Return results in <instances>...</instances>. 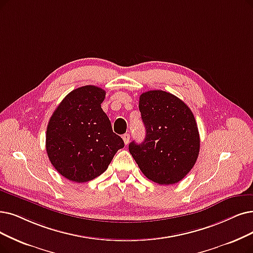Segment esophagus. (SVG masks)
I'll return each instance as SVG.
<instances>
[{
  "label": "esophagus",
  "instance_id": "34e87169",
  "mask_svg": "<svg viewBox=\"0 0 253 253\" xmlns=\"http://www.w3.org/2000/svg\"><path fill=\"white\" fill-rule=\"evenodd\" d=\"M123 139H124V142H125V144L126 145H127L128 144V141H129V134H124L123 135Z\"/></svg>",
  "mask_w": 253,
  "mask_h": 253
}]
</instances>
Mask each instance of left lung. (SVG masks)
<instances>
[{
  "mask_svg": "<svg viewBox=\"0 0 253 253\" xmlns=\"http://www.w3.org/2000/svg\"><path fill=\"white\" fill-rule=\"evenodd\" d=\"M139 110L146 129L142 143L128 150L143 174L160 185H173L193 168L200 139L195 117L178 97L163 90L140 95Z\"/></svg>",
  "mask_w": 253,
  "mask_h": 253,
  "instance_id": "obj_1",
  "label": "left lung"
}]
</instances>
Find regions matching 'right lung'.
<instances>
[{
  "instance_id": "add662e5",
  "label": "right lung",
  "mask_w": 253,
  "mask_h": 253,
  "mask_svg": "<svg viewBox=\"0 0 253 253\" xmlns=\"http://www.w3.org/2000/svg\"><path fill=\"white\" fill-rule=\"evenodd\" d=\"M104 89L87 85L69 92L49 118L45 148L50 163L65 178L85 183L107 170L125 146L103 111Z\"/></svg>"
}]
</instances>
